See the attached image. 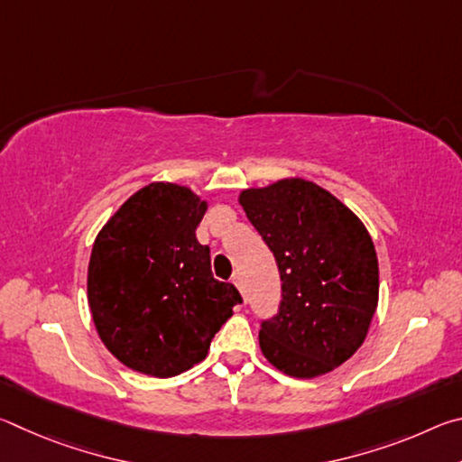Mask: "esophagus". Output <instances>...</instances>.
Segmentation results:
<instances>
[{
  "label": "esophagus",
  "instance_id": "obj_1",
  "mask_svg": "<svg viewBox=\"0 0 462 462\" xmlns=\"http://www.w3.org/2000/svg\"><path fill=\"white\" fill-rule=\"evenodd\" d=\"M232 283L238 287V291L242 293V297H245V301H246V289H245V283H242V277H238V275H236V277L232 279Z\"/></svg>",
  "mask_w": 462,
  "mask_h": 462
}]
</instances>
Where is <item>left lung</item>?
Listing matches in <instances>:
<instances>
[{
	"label": "left lung",
	"mask_w": 462,
	"mask_h": 462,
	"mask_svg": "<svg viewBox=\"0 0 462 462\" xmlns=\"http://www.w3.org/2000/svg\"><path fill=\"white\" fill-rule=\"evenodd\" d=\"M238 203L283 281L279 314L259 332L264 358L297 379L334 371L361 348L379 303L369 230L338 198L301 177L248 187Z\"/></svg>",
	"instance_id": "1"
}]
</instances>
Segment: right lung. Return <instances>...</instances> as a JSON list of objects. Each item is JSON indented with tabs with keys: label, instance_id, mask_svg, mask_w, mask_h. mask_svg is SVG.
<instances>
[{
	"label": "right lung",
	"instance_id": "right-lung-1",
	"mask_svg": "<svg viewBox=\"0 0 462 462\" xmlns=\"http://www.w3.org/2000/svg\"><path fill=\"white\" fill-rule=\"evenodd\" d=\"M208 209L201 195L156 181L122 203L93 242L88 301L101 342L128 369L167 379L208 356L242 301L212 275L195 238Z\"/></svg>",
	"mask_w": 462,
	"mask_h": 462
}]
</instances>
